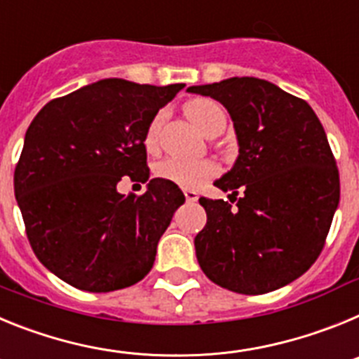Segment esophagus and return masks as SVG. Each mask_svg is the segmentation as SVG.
<instances>
[{"instance_id": "obj_1", "label": "esophagus", "mask_w": 359, "mask_h": 359, "mask_svg": "<svg viewBox=\"0 0 359 359\" xmlns=\"http://www.w3.org/2000/svg\"><path fill=\"white\" fill-rule=\"evenodd\" d=\"M183 194H185V199H187V201H189V203L198 201V192H196V190L185 189V190H183Z\"/></svg>"}]
</instances>
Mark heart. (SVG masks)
I'll use <instances>...</instances> for the list:
<instances>
[{
    "instance_id": "heart-1",
    "label": "heart",
    "mask_w": 359,
    "mask_h": 359,
    "mask_svg": "<svg viewBox=\"0 0 359 359\" xmlns=\"http://www.w3.org/2000/svg\"><path fill=\"white\" fill-rule=\"evenodd\" d=\"M187 115L196 128L205 135H210L215 129L224 128L226 123V111L219 102L212 98H198L192 100L187 106ZM161 122H163V113L154 115V118L149 123L147 131H145V145L152 149L158 144V136H160ZM154 174L160 180L174 183L177 187H185V189H198L203 183L215 177L219 174V167L212 160H180V158H163L154 167Z\"/></svg>"
}]
</instances>
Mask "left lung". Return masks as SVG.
Masks as SVG:
<instances>
[{
    "label": "left lung",
    "mask_w": 359,
    "mask_h": 359,
    "mask_svg": "<svg viewBox=\"0 0 359 359\" xmlns=\"http://www.w3.org/2000/svg\"><path fill=\"white\" fill-rule=\"evenodd\" d=\"M187 91L223 104L239 140L233 169L215 182L231 190L230 201L199 198L207 224L194 246L203 273L243 294L286 286L318 259L340 201V174L318 116L306 100L255 77Z\"/></svg>",
    "instance_id": "1"
}]
</instances>
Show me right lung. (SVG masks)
Returning <instances> with one entry per match:
<instances>
[{
    "label": "right lung",
    "mask_w": 359,
    "mask_h": 359,
    "mask_svg": "<svg viewBox=\"0 0 359 359\" xmlns=\"http://www.w3.org/2000/svg\"><path fill=\"white\" fill-rule=\"evenodd\" d=\"M183 88L104 79L53 98L32 120L15 199L36 257L69 286L107 293L151 271L185 196L160 177L142 196L118 194L116 183L147 182L145 131Z\"/></svg>",
    "instance_id": "1"
}]
</instances>
